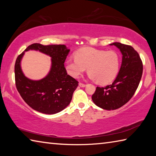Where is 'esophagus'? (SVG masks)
<instances>
[{
  "label": "esophagus",
  "mask_w": 156,
  "mask_h": 156,
  "mask_svg": "<svg viewBox=\"0 0 156 156\" xmlns=\"http://www.w3.org/2000/svg\"><path fill=\"white\" fill-rule=\"evenodd\" d=\"M79 86L81 87H84L86 86V84L84 83H79Z\"/></svg>",
  "instance_id": "34e87169"
}]
</instances>
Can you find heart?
<instances>
[{
  "label": "heart",
  "mask_w": 156,
  "mask_h": 156,
  "mask_svg": "<svg viewBox=\"0 0 156 156\" xmlns=\"http://www.w3.org/2000/svg\"><path fill=\"white\" fill-rule=\"evenodd\" d=\"M75 59H67L65 63L66 72L73 78H78L87 68L89 76L100 84L112 82L119 72L120 58L113 50L83 47L76 51Z\"/></svg>",
  "instance_id": "heart-1"
}]
</instances>
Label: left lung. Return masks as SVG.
<instances>
[{
	"label": "left lung",
	"mask_w": 156,
	"mask_h": 156,
	"mask_svg": "<svg viewBox=\"0 0 156 156\" xmlns=\"http://www.w3.org/2000/svg\"><path fill=\"white\" fill-rule=\"evenodd\" d=\"M122 54V65L117 77L112 84L97 87L92 95L95 105L105 110H114L125 105L136 91L140 82L143 65L138 53L133 47L120 43H113Z\"/></svg>",
	"instance_id": "left-lung-1"
}]
</instances>
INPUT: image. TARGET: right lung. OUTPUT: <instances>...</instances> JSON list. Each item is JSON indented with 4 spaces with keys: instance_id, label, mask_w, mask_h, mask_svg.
<instances>
[{
    "instance_id": "add662e5",
    "label": "right lung",
    "mask_w": 156,
    "mask_h": 156,
    "mask_svg": "<svg viewBox=\"0 0 156 156\" xmlns=\"http://www.w3.org/2000/svg\"><path fill=\"white\" fill-rule=\"evenodd\" d=\"M36 50L52 57L51 69L46 77L39 81L27 79L20 67L25 51ZM70 50L64 44L43 45L34 43L28 46L16 60L15 82L20 96L29 106L45 114H55L69 105L78 82L67 74L65 61Z\"/></svg>"
}]
</instances>
